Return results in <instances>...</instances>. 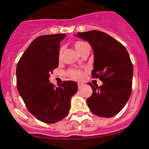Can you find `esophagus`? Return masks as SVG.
Returning <instances> with one entry per match:
<instances>
[{
	"label": "esophagus",
	"mask_w": 149,
	"mask_h": 149,
	"mask_svg": "<svg viewBox=\"0 0 149 149\" xmlns=\"http://www.w3.org/2000/svg\"><path fill=\"white\" fill-rule=\"evenodd\" d=\"M84 85L82 83H80V82H78V89H81L82 87H83Z\"/></svg>",
	"instance_id": "1"
}]
</instances>
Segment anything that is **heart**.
Returning <instances> with one entry per match:
<instances>
[{"label": "heart", "mask_w": 149, "mask_h": 149, "mask_svg": "<svg viewBox=\"0 0 149 149\" xmlns=\"http://www.w3.org/2000/svg\"><path fill=\"white\" fill-rule=\"evenodd\" d=\"M85 44H86L85 42H80V41H78V42H76L74 44V47H75V48H76L77 52H78V53H80V52H81L82 48H83V46H85ZM61 55H62V51H61L60 53V56H61ZM71 76L73 78H74V79L81 80L82 78H83L84 74H83V73L82 72V71H72L71 72Z\"/></svg>", "instance_id": "b5f03b06"}]
</instances>
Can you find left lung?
Listing matches in <instances>:
<instances>
[{
  "label": "left lung",
  "instance_id": "obj_1",
  "mask_svg": "<svg viewBox=\"0 0 149 149\" xmlns=\"http://www.w3.org/2000/svg\"><path fill=\"white\" fill-rule=\"evenodd\" d=\"M76 37L90 44L94 52L92 74L103 82L92 87L87 103L92 113L101 117H112L123 108L132 91L133 66L130 56L119 42L98 30L78 33Z\"/></svg>",
  "mask_w": 149,
  "mask_h": 149
}]
</instances>
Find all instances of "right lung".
Wrapping results in <instances>:
<instances>
[{
  "label": "right lung",
  "mask_w": 149,
  "mask_h": 149,
  "mask_svg": "<svg viewBox=\"0 0 149 149\" xmlns=\"http://www.w3.org/2000/svg\"><path fill=\"white\" fill-rule=\"evenodd\" d=\"M65 34L43 35L32 42L17 66L18 92L29 112L46 123H54L69 113L71 98L78 91L74 81L55 88L50 73L58 67L60 42Z\"/></svg>",
  "instance_id": "obj_1"
}]
</instances>
